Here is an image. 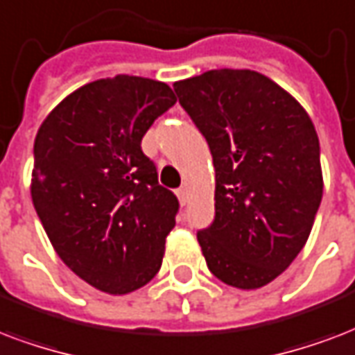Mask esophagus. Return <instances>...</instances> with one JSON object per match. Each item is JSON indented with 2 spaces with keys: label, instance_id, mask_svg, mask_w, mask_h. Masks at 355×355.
Returning a JSON list of instances; mask_svg holds the SVG:
<instances>
[{
  "label": "esophagus",
  "instance_id": "esophagus-1",
  "mask_svg": "<svg viewBox=\"0 0 355 355\" xmlns=\"http://www.w3.org/2000/svg\"><path fill=\"white\" fill-rule=\"evenodd\" d=\"M178 200H180L181 205H187V202H189V194H187L185 189H180V191H178Z\"/></svg>",
  "mask_w": 355,
  "mask_h": 355
}]
</instances>
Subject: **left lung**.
<instances>
[{"label":"left lung","mask_w":355,"mask_h":355,"mask_svg":"<svg viewBox=\"0 0 355 355\" xmlns=\"http://www.w3.org/2000/svg\"><path fill=\"white\" fill-rule=\"evenodd\" d=\"M174 90L215 164V220L198 232L209 270L237 289H259L311 233L324 189L315 125L254 70H209Z\"/></svg>","instance_id":"left-lung-1"}]
</instances>
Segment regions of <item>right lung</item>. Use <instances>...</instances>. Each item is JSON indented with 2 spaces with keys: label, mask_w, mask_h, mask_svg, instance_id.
<instances>
[{
  "label": "right lung",
  "mask_w": 355,
  "mask_h": 355,
  "mask_svg": "<svg viewBox=\"0 0 355 355\" xmlns=\"http://www.w3.org/2000/svg\"><path fill=\"white\" fill-rule=\"evenodd\" d=\"M175 101L161 81L98 79L66 96L35 139L38 218L64 265L109 295L144 287L163 263L180 202L140 142Z\"/></svg>",
  "instance_id": "1"
}]
</instances>
